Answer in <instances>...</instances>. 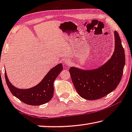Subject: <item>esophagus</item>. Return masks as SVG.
Wrapping results in <instances>:
<instances>
[{
    "label": "esophagus",
    "mask_w": 132,
    "mask_h": 132,
    "mask_svg": "<svg viewBox=\"0 0 132 132\" xmlns=\"http://www.w3.org/2000/svg\"><path fill=\"white\" fill-rule=\"evenodd\" d=\"M65 64L67 65H70L71 64V62L70 61H65Z\"/></svg>",
    "instance_id": "1"
}]
</instances>
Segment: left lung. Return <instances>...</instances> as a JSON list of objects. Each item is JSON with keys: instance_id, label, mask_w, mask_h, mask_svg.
Returning a JSON list of instances; mask_svg holds the SVG:
<instances>
[{"instance_id": "obj_1", "label": "left lung", "mask_w": 132, "mask_h": 132, "mask_svg": "<svg viewBox=\"0 0 132 132\" xmlns=\"http://www.w3.org/2000/svg\"><path fill=\"white\" fill-rule=\"evenodd\" d=\"M115 49L110 59L94 70H69L73 84L80 96L86 100L101 98L113 92L120 82L125 64V50L120 36L114 31Z\"/></svg>"}]
</instances>
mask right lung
<instances>
[{
  "label": "right lung",
  "instance_id": "add662e5",
  "mask_svg": "<svg viewBox=\"0 0 132 132\" xmlns=\"http://www.w3.org/2000/svg\"><path fill=\"white\" fill-rule=\"evenodd\" d=\"M62 68L61 64L54 67L39 84L31 88L20 89L13 86L5 71L6 82L12 94L22 102L31 106H39L51 100L54 94V81L62 71Z\"/></svg>",
  "mask_w": 132,
  "mask_h": 132
}]
</instances>
